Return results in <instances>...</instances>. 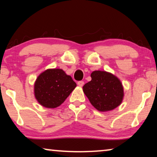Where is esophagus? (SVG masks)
I'll use <instances>...</instances> for the list:
<instances>
[{
  "instance_id": "obj_1",
  "label": "esophagus",
  "mask_w": 157,
  "mask_h": 157,
  "mask_svg": "<svg viewBox=\"0 0 157 157\" xmlns=\"http://www.w3.org/2000/svg\"><path fill=\"white\" fill-rule=\"evenodd\" d=\"M77 84H78V86L82 87V86L84 85V82L83 81H78V83H77Z\"/></svg>"
}]
</instances>
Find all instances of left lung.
I'll use <instances>...</instances> for the list:
<instances>
[{
    "mask_svg": "<svg viewBox=\"0 0 157 157\" xmlns=\"http://www.w3.org/2000/svg\"><path fill=\"white\" fill-rule=\"evenodd\" d=\"M90 81L83 87L84 93L92 105L101 112L117 107L122 102L124 88L119 78L106 71H95Z\"/></svg>",
    "mask_w": 157,
    "mask_h": 157,
    "instance_id": "obj_1",
    "label": "left lung"
}]
</instances>
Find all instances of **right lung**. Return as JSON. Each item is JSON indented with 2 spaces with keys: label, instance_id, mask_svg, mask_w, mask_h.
Wrapping results in <instances>:
<instances>
[{
  "label": "right lung",
  "instance_id": "obj_1",
  "mask_svg": "<svg viewBox=\"0 0 157 157\" xmlns=\"http://www.w3.org/2000/svg\"><path fill=\"white\" fill-rule=\"evenodd\" d=\"M76 86L71 77L62 69H48L36 81L35 97L43 107L55 108L64 102Z\"/></svg>",
  "mask_w": 157,
  "mask_h": 157
}]
</instances>
